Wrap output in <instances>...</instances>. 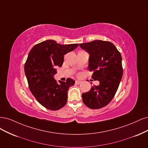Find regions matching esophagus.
Segmentation results:
<instances>
[{
  "label": "esophagus",
  "instance_id": "1",
  "mask_svg": "<svg viewBox=\"0 0 148 148\" xmlns=\"http://www.w3.org/2000/svg\"><path fill=\"white\" fill-rule=\"evenodd\" d=\"M81 81H80V80H76L75 81V84H77V85H79V84H81Z\"/></svg>",
  "mask_w": 148,
  "mask_h": 148
}]
</instances>
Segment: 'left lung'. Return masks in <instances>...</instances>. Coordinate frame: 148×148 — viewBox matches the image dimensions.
Masks as SVG:
<instances>
[{
	"instance_id": "8db88e82",
	"label": "left lung",
	"mask_w": 148,
	"mask_h": 148,
	"mask_svg": "<svg viewBox=\"0 0 148 148\" xmlns=\"http://www.w3.org/2000/svg\"><path fill=\"white\" fill-rule=\"evenodd\" d=\"M79 45L90 55L88 69L93 72L92 78L99 82L82 93L83 102L90 109L103 108L114 98L122 79L121 55L115 45L108 41L95 40Z\"/></svg>"
}]
</instances>
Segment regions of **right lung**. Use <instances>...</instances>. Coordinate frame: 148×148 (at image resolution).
Masks as SVG:
<instances>
[{
  "mask_svg": "<svg viewBox=\"0 0 148 148\" xmlns=\"http://www.w3.org/2000/svg\"><path fill=\"white\" fill-rule=\"evenodd\" d=\"M78 44L61 45L53 40L39 43L29 51L25 65V73L32 94L41 105L52 111L58 110L67 102L69 88L75 81L55 80L56 68L64 62V55L74 50Z\"/></svg>",
  "mask_w": 148,
  "mask_h": 148,
  "instance_id": "add662e5",
  "label": "right lung"
}]
</instances>
